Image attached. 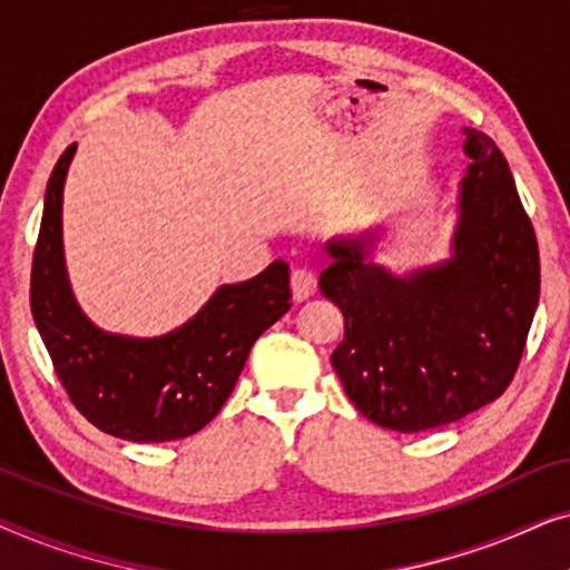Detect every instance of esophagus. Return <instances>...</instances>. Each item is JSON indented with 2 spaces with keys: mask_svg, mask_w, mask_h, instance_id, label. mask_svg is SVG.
I'll return each mask as SVG.
<instances>
[{
  "mask_svg": "<svg viewBox=\"0 0 570 570\" xmlns=\"http://www.w3.org/2000/svg\"><path fill=\"white\" fill-rule=\"evenodd\" d=\"M291 291H293V301H298V303L308 301L316 291L314 272L306 269V267H295L291 272Z\"/></svg>",
  "mask_w": 570,
  "mask_h": 570,
  "instance_id": "34e87169",
  "label": "esophagus"
}]
</instances>
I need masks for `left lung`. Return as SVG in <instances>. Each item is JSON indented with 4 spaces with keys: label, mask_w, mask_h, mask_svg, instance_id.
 <instances>
[{
    "label": "left lung",
    "mask_w": 570,
    "mask_h": 570,
    "mask_svg": "<svg viewBox=\"0 0 570 570\" xmlns=\"http://www.w3.org/2000/svg\"><path fill=\"white\" fill-rule=\"evenodd\" d=\"M466 166L446 259L394 275L384 228L322 244L318 287L345 316L332 365L363 417L417 433L485 407L511 384L540 301V252L503 153L462 129Z\"/></svg>",
    "instance_id": "obj_1"
}]
</instances>
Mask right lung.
<instances>
[{"label": "right lung", "mask_w": 570, "mask_h": 570, "mask_svg": "<svg viewBox=\"0 0 570 570\" xmlns=\"http://www.w3.org/2000/svg\"><path fill=\"white\" fill-rule=\"evenodd\" d=\"M75 153L69 145L46 186L30 275L38 334L69 400L100 431L135 443L186 439L220 412L248 350L291 311V272L277 259L252 279L220 285L189 322L158 337L100 330L75 298L61 240Z\"/></svg>", "instance_id": "add662e5"}]
</instances>
